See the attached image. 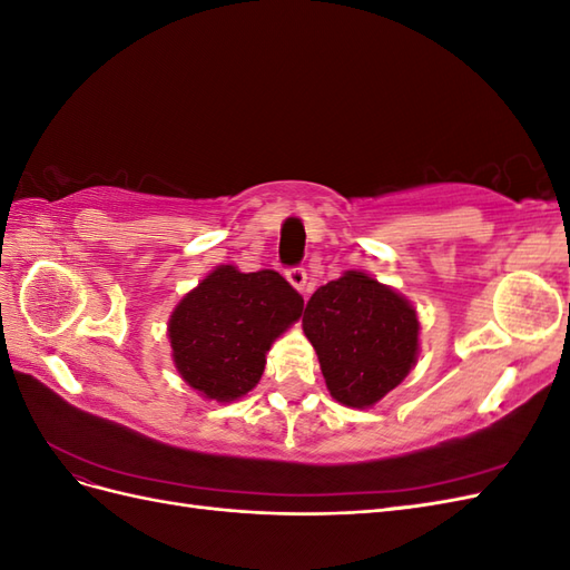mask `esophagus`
<instances>
[{
	"instance_id": "34e87169",
	"label": "esophagus",
	"mask_w": 570,
	"mask_h": 570,
	"mask_svg": "<svg viewBox=\"0 0 570 570\" xmlns=\"http://www.w3.org/2000/svg\"><path fill=\"white\" fill-rule=\"evenodd\" d=\"M287 281H289V285L295 287L297 292H306V271L304 268H292V271H287Z\"/></svg>"
}]
</instances>
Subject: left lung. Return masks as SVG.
Returning a JSON list of instances; mask_svg holds the SVG:
<instances>
[{
    "label": "left lung",
    "mask_w": 570,
    "mask_h": 570,
    "mask_svg": "<svg viewBox=\"0 0 570 570\" xmlns=\"http://www.w3.org/2000/svg\"><path fill=\"white\" fill-rule=\"evenodd\" d=\"M302 327L335 402L371 409L400 385L421 354V321L394 287L344 271L306 302Z\"/></svg>",
    "instance_id": "left-lung-1"
}]
</instances>
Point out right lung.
Listing matches in <instances>:
<instances>
[{
  "label": "right lung",
  "instance_id": "obj_1",
  "mask_svg": "<svg viewBox=\"0 0 570 570\" xmlns=\"http://www.w3.org/2000/svg\"><path fill=\"white\" fill-rule=\"evenodd\" d=\"M302 308V295L281 273L216 266L170 312V358L199 396L230 404L262 381L271 344Z\"/></svg>",
  "mask_w": 570,
  "mask_h": 570
}]
</instances>
